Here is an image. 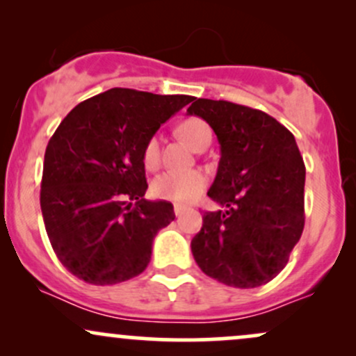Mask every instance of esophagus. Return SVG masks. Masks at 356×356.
Returning a JSON list of instances; mask_svg holds the SVG:
<instances>
[{
  "instance_id": "34e87169",
  "label": "esophagus",
  "mask_w": 356,
  "mask_h": 356,
  "mask_svg": "<svg viewBox=\"0 0 356 356\" xmlns=\"http://www.w3.org/2000/svg\"><path fill=\"white\" fill-rule=\"evenodd\" d=\"M184 211H186V207L181 206V204H174V212H175V216H181Z\"/></svg>"
}]
</instances>
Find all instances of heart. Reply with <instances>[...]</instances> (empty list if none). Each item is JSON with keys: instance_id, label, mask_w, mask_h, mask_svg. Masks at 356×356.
<instances>
[{"instance_id": "b5f03b06", "label": "heart", "mask_w": 356, "mask_h": 356, "mask_svg": "<svg viewBox=\"0 0 356 356\" xmlns=\"http://www.w3.org/2000/svg\"><path fill=\"white\" fill-rule=\"evenodd\" d=\"M177 134L195 150L211 144L212 140L211 127L199 117H191L181 122V125L177 127ZM142 161L147 169H155L159 165L161 142L157 136H152L145 142ZM206 182V175L201 170H165L154 179L150 184V191L154 197L162 199V201L189 204L201 195Z\"/></svg>"}]
</instances>
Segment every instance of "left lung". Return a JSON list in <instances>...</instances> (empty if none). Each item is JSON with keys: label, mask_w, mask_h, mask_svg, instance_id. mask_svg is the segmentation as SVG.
I'll return each mask as SVG.
<instances>
[{"label": "left lung", "mask_w": 356, "mask_h": 356, "mask_svg": "<svg viewBox=\"0 0 356 356\" xmlns=\"http://www.w3.org/2000/svg\"><path fill=\"white\" fill-rule=\"evenodd\" d=\"M220 145L207 195L226 211L204 212L191 241L197 266L219 283L256 288L281 273L305 227V162L295 136L261 110L195 99Z\"/></svg>", "instance_id": "obj_1"}]
</instances>
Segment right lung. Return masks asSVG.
<instances>
[{"label": "right lung", "mask_w": 356, "mask_h": 356, "mask_svg": "<svg viewBox=\"0 0 356 356\" xmlns=\"http://www.w3.org/2000/svg\"><path fill=\"white\" fill-rule=\"evenodd\" d=\"M191 95L110 88L81 102L47 145L40 204L60 263L85 283L117 284L150 263L155 234L175 219L147 201L145 142Z\"/></svg>", "instance_id": "obj_1"}]
</instances>
